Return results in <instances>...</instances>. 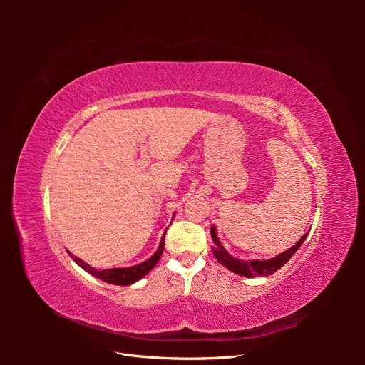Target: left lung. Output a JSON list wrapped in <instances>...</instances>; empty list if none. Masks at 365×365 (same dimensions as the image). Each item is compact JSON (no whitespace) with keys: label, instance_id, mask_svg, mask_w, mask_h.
<instances>
[{"label":"left lung","instance_id":"8db88e82","mask_svg":"<svg viewBox=\"0 0 365 365\" xmlns=\"http://www.w3.org/2000/svg\"><path fill=\"white\" fill-rule=\"evenodd\" d=\"M210 231H212V237L215 240V245L212 247V250H213V254H215V257L217 259V262L220 264H224V267L227 269H230L231 272L244 275V277H256V275H271V274H274L275 271L282 268L283 264L292 257V254L298 250V247L303 244L306 236H307V235H304L300 240L297 242L294 247H291L289 250H286L284 252L279 254L277 257L269 259V260H248V262H245V260H239V259H235L233 256H230V254L225 251V248L219 244V240L216 237L215 227H212V230H210Z\"/></svg>","mask_w":365,"mask_h":365}]
</instances>
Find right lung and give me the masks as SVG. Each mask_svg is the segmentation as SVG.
I'll return each mask as SVG.
<instances>
[{
  "label": "right lung",
  "instance_id": "right-lung-1",
  "mask_svg": "<svg viewBox=\"0 0 365 365\" xmlns=\"http://www.w3.org/2000/svg\"><path fill=\"white\" fill-rule=\"evenodd\" d=\"M165 236V233H164ZM164 236L160 242V247L157 250V252L153 254V256L143 262L140 264H135V267H130V268H113V269H105V271H97L94 268H91L90 264L85 263L83 260H81L79 257H76L71 254L73 260L79 264V267H82L85 271L90 272L91 275H94V277L101 279L106 283H113V284H121V286H126V284H132L135 283L137 280H140L141 277H145L146 274H149L152 271V268L155 267V264L158 263L161 254H163V250H164Z\"/></svg>",
  "mask_w": 365,
  "mask_h": 365
}]
</instances>
